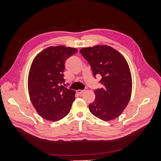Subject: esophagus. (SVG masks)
Segmentation results:
<instances>
[{
    "mask_svg": "<svg viewBox=\"0 0 161 161\" xmlns=\"http://www.w3.org/2000/svg\"><path fill=\"white\" fill-rule=\"evenodd\" d=\"M84 91H83V90H77V91H76V93L78 94L79 95H82Z\"/></svg>",
    "mask_w": 161,
    "mask_h": 161,
    "instance_id": "obj_1",
    "label": "esophagus"
}]
</instances>
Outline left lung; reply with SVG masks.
<instances>
[{"mask_svg":"<svg viewBox=\"0 0 161 161\" xmlns=\"http://www.w3.org/2000/svg\"><path fill=\"white\" fill-rule=\"evenodd\" d=\"M80 52L91 66L94 77L100 75L103 87L95 90V99L89 104L91 113L108 121L119 117L128 105L132 92V77L124 57L110 46L83 47Z\"/></svg>","mask_w":161,"mask_h":161,"instance_id":"8db88e82","label":"left lung"}]
</instances>
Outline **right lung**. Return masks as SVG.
Returning a JSON list of instances; mask_svg holds the SVG:
<instances>
[{"mask_svg": "<svg viewBox=\"0 0 161 161\" xmlns=\"http://www.w3.org/2000/svg\"><path fill=\"white\" fill-rule=\"evenodd\" d=\"M78 49L64 46L49 47L38 53L30 68L28 89L31 103L44 119L57 121L70 112L75 92L64 82V62Z\"/></svg>", "mask_w": 161, "mask_h": 161, "instance_id": "right-lung-1", "label": "right lung"}]
</instances>
